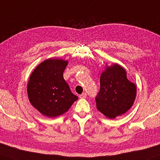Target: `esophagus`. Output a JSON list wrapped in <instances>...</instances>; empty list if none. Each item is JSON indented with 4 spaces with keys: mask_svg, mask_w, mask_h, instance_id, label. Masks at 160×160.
I'll return each instance as SVG.
<instances>
[{
    "mask_svg": "<svg viewBox=\"0 0 160 160\" xmlns=\"http://www.w3.org/2000/svg\"><path fill=\"white\" fill-rule=\"evenodd\" d=\"M87 97V94H86V93H82V94H80V98H86Z\"/></svg>",
    "mask_w": 160,
    "mask_h": 160,
    "instance_id": "1",
    "label": "esophagus"
}]
</instances>
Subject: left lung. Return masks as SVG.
Listing matches in <instances>:
<instances>
[{"label": "left lung", "instance_id": "obj_1", "mask_svg": "<svg viewBox=\"0 0 160 160\" xmlns=\"http://www.w3.org/2000/svg\"><path fill=\"white\" fill-rule=\"evenodd\" d=\"M100 89L95 98L97 108L105 116L114 119L125 114L134 103L137 94L134 83L127 78L122 66H107L100 80Z\"/></svg>", "mask_w": 160, "mask_h": 160}]
</instances>
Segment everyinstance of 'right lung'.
<instances>
[{
    "label": "right lung",
    "mask_w": 160,
    "mask_h": 160,
    "mask_svg": "<svg viewBox=\"0 0 160 160\" xmlns=\"http://www.w3.org/2000/svg\"><path fill=\"white\" fill-rule=\"evenodd\" d=\"M68 61L48 59L38 66L30 76L27 92L31 104L48 117L66 113L78 98L63 79Z\"/></svg>",
    "instance_id": "1"
}]
</instances>
